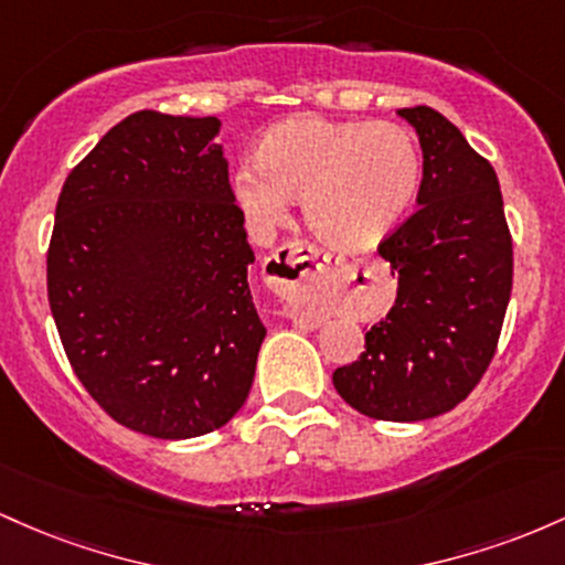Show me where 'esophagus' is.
<instances>
[{
  "label": "esophagus",
  "instance_id": "obj_1",
  "mask_svg": "<svg viewBox=\"0 0 565 565\" xmlns=\"http://www.w3.org/2000/svg\"><path fill=\"white\" fill-rule=\"evenodd\" d=\"M339 258L309 243H288L266 258V282L277 296L294 303V322L315 326V312L307 307L309 294L331 282L339 271Z\"/></svg>",
  "mask_w": 565,
  "mask_h": 565
}]
</instances>
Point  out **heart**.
<instances>
[{
    "label": "heart",
    "instance_id": "obj_1",
    "mask_svg": "<svg viewBox=\"0 0 565 565\" xmlns=\"http://www.w3.org/2000/svg\"><path fill=\"white\" fill-rule=\"evenodd\" d=\"M232 175V194L253 230L277 226L301 200L307 226L341 250L384 243L422 186V149L397 122L294 117L264 132Z\"/></svg>",
    "mask_w": 565,
    "mask_h": 565
}]
</instances>
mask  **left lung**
<instances>
[{"label":"left lung","mask_w":565,"mask_h":565,"mask_svg":"<svg viewBox=\"0 0 565 565\" xmlns=\"http://www.w3.org/2000/svg\"><path fill=\"white\" fill-rule=\"evenodd\" d=\"M424 154L419 211L379 245L395 307L333 386L360 414L422 422L459 405L497 352L512 290V239L491 162L429 106L397 109Z\"/></svg>","instance_id":"1"}]
</instances>
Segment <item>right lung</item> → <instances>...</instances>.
<instances>
[{"instance_id":"add662e5","label":"right lung","mask_w":565,"mask_h":565,"mask_svg":"<svg viewBox=\"0 0 565 565\" xmlns=\"http://www.w3.org/2000/svg\"><path fill=\"white\" fill-rule=\"evenodd\" d=\"M218 117L136 111L68 173L47 250L63 350L122 427L186 440L243 408L266 328Z\"/></svg>"}]
</instances>
